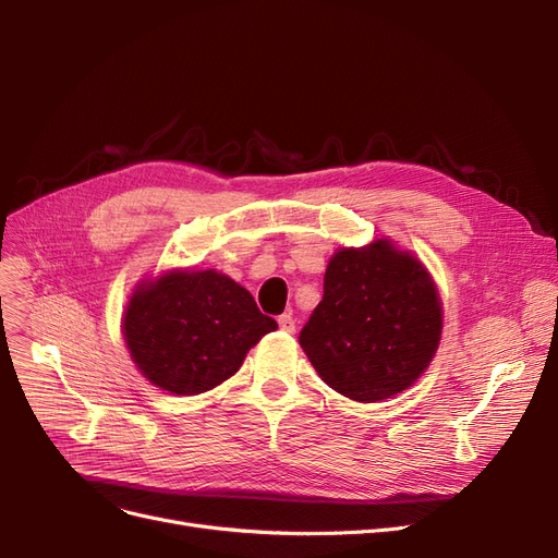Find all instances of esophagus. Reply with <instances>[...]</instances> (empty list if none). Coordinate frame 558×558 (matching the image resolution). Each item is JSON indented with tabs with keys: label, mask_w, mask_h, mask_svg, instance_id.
<instances>
[{
	"label": "esophagus",
	"mask_w": 558,
	"mask_h": 558,
	"mask_svg": "<svg viewBox=\"0 0 558 558\" xmlns=\"http://www.w3.org/2000/svg\"><path fill=\"white\" fill-rule=\"evenodd\" d=\"M278 326L284 332H296V320H294V316H291V314H280L278 316Z\"/></svg>",
	"instance_id": "obj_1"
}]
</instances>
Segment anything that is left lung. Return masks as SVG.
Returning <instances> with one entry per match:
<instances>
[{"instance_id": "1", "label": "left lung", "mask_w": 558, "mask_h": 558, "mask_svg": "<svg viewBox=\"0 0 558 558\" xmlns=\"http://www.w3.org/2000/svg\"><path fill=\"white\" fill-rule=\"evenodd\" d=\"M444 312L423 264L389 240L332 255L299 341L337 393L377 402L412 387L441 341Z\"/></svg>"}]
</instances>
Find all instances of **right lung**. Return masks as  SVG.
<instances>
[{"label": "right lung", "instance_id": "1", "mask_svg": "<svg viewBox=\"0 0 558 558\" xmlns=\"http://www.w3.org/2000/svg\"><path fill=\"white\" fill-rule=\"evenodd\" d=\"M122 328L133 362L151 385L196 396L238 373L248 350L278 324L242 284L208 269L142 282Z\"/></svg>", "mask_w": 558, "mask_h": 558}]
</instances>
